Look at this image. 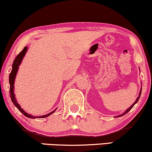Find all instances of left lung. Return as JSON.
I'll use <instances>...</instances> for the list:
<instances>
[{
    "label": "left lung",
    "mask_w": 152,
    "mask_h": 152,
    "mask_svg": "<svg viewBox=\"0 0 152 152\" xmlns=\"http://www.w3.org/2000/svg\"><path fill=\"white\" fill-rule=\"evenodd\" d=\"M141 91H142V89H141ZM141 91H140V94H139V95H140V94H141ZM139 97H140V96H139V97H138V98H137V99H136V102H135L134 103V104H133V105L132 106V107H129V109H128L127 110H126V111L125 112H124V113L123 114H122V115H119V116H118V117H120V116H122V115H124V114L127 113H128V112H129V111H130V110L132 109V107H134V104H136V103L137 102H138V99H139Z\"/></svg>",
    "instance_id": "8db88e82"
}]
</instances>
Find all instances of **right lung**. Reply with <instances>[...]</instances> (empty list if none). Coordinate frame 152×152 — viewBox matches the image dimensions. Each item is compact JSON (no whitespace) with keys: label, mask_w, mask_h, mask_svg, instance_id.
I'll return each mask as SVG.
<instances>
[{"label":"right lung","mask_w":152,"mask_h":152,"mask_svg":"<svg viewBox=\"0 0 152 152\" xmlns=\"http://www.w3.org/2000/svg\"><path fill=\"white\" fill-rule=\"evenodd\" d=\"M27 50H28V47H25L23 50L20 52V53L18 54V55L16 56V57L14 59V61L13 62V64H12V70L10 74V77H9V81H10V97H11L12 102H13V104H14V106L17 108V109L19 110V111L21 112V113L23 114L24 115H26V117H28L29 118H46L48 116H49L50 114L53 113L55 111H53L51 113H50L47 115H41L39 116V117H37V116H33L31 115H29L28 113H27L26 112H25L21 108H20V105L18 104L16 102V99H15V96H14V80H15V77L17 73L18 69V66H19L20 62H21L25 54H26Z\"/></svg>","instance_id":"add662e5"}]
</instances>
